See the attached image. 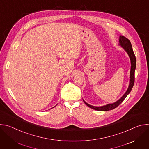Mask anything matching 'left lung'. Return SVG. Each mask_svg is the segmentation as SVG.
Masks as SVG:
<instances>
[{
    "instance_id": "obj_1",
    "label": "left lung",
    "mask_w": 149,
    "mask_h": 149,
    "mask_svg": "<svg viewBox=\"0 0 149 149\" xmlns=\"http://www.w3.org/2000/svg\"><path fill=\"white\" fill-rule=\"evenodd\" d=\"M118 45H120L127 53L128 54L131 62V68H130V81H129V87L127 88L125 93L124 94V95L117 101L106 104L105 105L100 106V107H97V106H93L91 105H90L89 104L87 103L83 100V101L86 104L87 106L92 109H94L95 110L97 111H107L109 110H113L114 109L116 108L117 106H118L125 98V97L129 95V94L130 93L131 90H132V88L134 86V72L136 67V58L135 56V55L134 54V52L133 51L132 46L131 44V42L130 40L124 37V36L120 35L119 36V44Z\"/></svg>"
}]
</instances>
